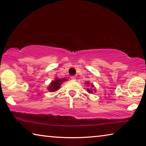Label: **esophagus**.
Returning a JSON list of instances; mask_svg holds the SVG:
<instances>
[{
    "instance_id": "1",
    "label": "esophagus",
    "mask_w": 146,
    "mask_h": 146,
    "mask_svg": "<svg viewBox=\"0 0 146 146\" xmlns=\"http://www.w3.org/2000/svg\"><path fill=\"white\" fill-rule=\"evenodd\" d=\"M71 79L72 80H76V77H75V76H71Z\"/></svg>"
}]
</instances>
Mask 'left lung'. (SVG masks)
<instances>
[{
  "label": "left lung",
  "instance_id": "8db88e82",
  "mask_svg": "<svg viewBox=\"0 0 146 146\" xmlns=\"http://www.w3.org/2000/svg\"><path fill=\"white\" fill-rule=\"evenodd\" d=\"M86 84L87 85V86H90V83H89V82H86ZM91 87H94V86H93V85H91ZM94 91H95V92H96V89H94ZM87 92H89V93H92V92H93V91H92V90L91 89H89V88H87Z\"/></svg>",
  "mask_w": 146,
  "mask_h": 146
}]
</instances>
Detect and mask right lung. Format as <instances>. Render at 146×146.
Segmentation results:
<instances>
[{"label":"right lung","mask_w":146,"mask_h":146,"mask_svg":"<svg viewBox=\"0 0 146 146\" xmlns=\"http://www.w3.org/2000/svg\"><path fill=\"white\" fill-rule=\"evenodd\" d=\"M66 80H67V79L66 78L60 79V78H56L55 79V80L52 81L51 83H50V86H48V90L50 92L57 91V90H59V89L60 88V87L61 86L62 82H64Z\"/></svg>","instance_id":"add662e5"}]
</instances>
